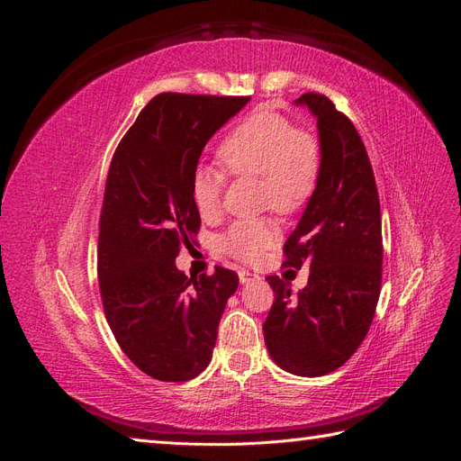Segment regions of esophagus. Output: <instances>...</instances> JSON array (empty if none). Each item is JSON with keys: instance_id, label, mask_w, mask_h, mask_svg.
Returning a JSON list of instances; mask_svg holds the SVG:
<instances>
[{"instance_id": "esophagus-1", "label": "esophagus", "mask_w": 461, "mask_h": 461, "mask_svg": "<svg viewBox=\"0 0 461 461\" xmlns=\"http://www.w3.org/2000/svg\"><path fill=\"white\" fill-rule=\"evenodd\" d=\"M239 278H240V283H242V285H248V283H256V281H259V275H256V273H252V271H246V269H242V271H239Z\"/></svg>"}]
</instances>
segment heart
I'll return each mask as SVG.
<instances>
[{"instance_id": "obj_1", "label": "heart", "mask_w": 461, "mask_h": 461, "mask_svg": "<svg viewBox=\"0 0 461 461\" xmlns=\"http://www.w3.org/2000/svg\"><path fill=\"white\" fill-rule=\"evenodd\" d=\"M217 158L234 176H259L263 207L276 213H296L315 194L323 173L319 136L298 129L288 115L258 109L222 138ZM227 176L212 165H198L190 178V198L203 219L221 212ZM276 240L267 217L236 221L219 236V249L234 259L256 263Z\"/></svg>"}]
</instances>
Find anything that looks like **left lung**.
Instances as JSON below:
<instances>
[{
  "instance_id": "left-lung-1",
  "label": "left lung",
  "mask_w": 461,
  "mask_h": 461,
  "mask_svg": "<svg viewBox=\"0 0 461 461\" xmlns=\"http://www.w3.org/2000/svg\"><path fill=\"white\" fill-rule=\"evenodd\" d=\"M298 104L317 117L323 173L283 248V265H308L310 278L294 296L281 276H267L275 300L263 334L276 366L321 376L354 356L373 323L383 283L381 203L354 122L323 94L308 92Z\"/></svg>"
}]
</instances>
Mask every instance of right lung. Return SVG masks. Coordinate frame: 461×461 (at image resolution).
Wrapping results in <instances>:
<instances>
[{
    "instance_id": "1",
    "label": "right lung",
    "mask_w": 461,
    "mask_h": 461,
    "mask_svg": "<svg viewBox=\"0 0 461 461\" xmlns=\"http://www.w3.org/2000/svg\"><path fill=\"white\" fill-rule=\"evenodd\" d=\"M249 95L158 94L122 136L105 180L97 281L105 319L132 364L185 383L212 361L217 327L239 275L215 265L186 276L175 259L202 219L190 178L202 149Z\"/></svg>"
}]
</instances>
